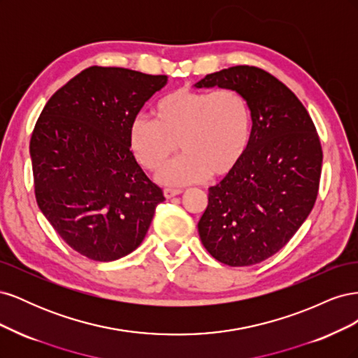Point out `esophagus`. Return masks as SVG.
Instances as JSON below:
<instances>
[{"label":"esophagus","mask_w":358,"mask_h":358,"mask_svg":"<svg viewBox=\"0 0 358 358\" xmlns=\"http://www.w3.org/2000/svg\"><path fill=\"white\" fill-rule=\"evenodd\" d=\"M179 194H182L180 189H173V188H166L164 189V197L166 199H173V197L179 196Z\"/></svg>","instance_id":"obj_1"}]
</instances>
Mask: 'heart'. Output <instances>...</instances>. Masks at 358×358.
I'll use <instances>...</instances> for the list:
<instances>
[{
    "label": "heart",
    "instance_id": "heart-1",
    "mask_svg": "<svg viewBox=\"0 0 358 358\" xmlns=\"http://www.w3.org/2000/svg\"><path fill=\"white\" fill-rule=\"evenodd\" d=\"M251 125V110L237 91L180 88L158 101L155 121L137 116L128 140L138 164L150 171L164 166L179 145L183 155L157 179L162 185L185 187L231 173L246 152Z\"/></svg>",
    "mask_w": 358,
    "mask_h": 358
}]
</instances>
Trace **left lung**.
<instances>
[{
	"instance_id": "obj_1",
	"label": "left lung",
	"mask_w": 358,
	"mask_h": 358,
	"mask_svg": "<svg viewBox=\"0 0 358 358\" xmlns=\"http://www.w3.org/2000/svg\"><path fill=\"white\" fill-rule=\"evenodd\" d=\"M194 86L237 91L252 119L243 158L209 188L201 243L227 266L262 263L288 243L315 204L322 166L315 125L294 92L262 69H224Z\"/></svg>"
}]
</instances>
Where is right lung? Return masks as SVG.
Masks as SVG:
<instances>
[{
    "label": "right lung",
    "instance_id": "right-lung-1",
    "mask_svg": "<svg viewBox=\"0 0 358 358\" xmlns=\"http://www.w3.org/2000/svg\"><path fill=\"white\" fill-rule=\"evenodd\" d=\"M167 76L90 67L43 109L29 155L41 213L74 251L115 262L143 242L162 189L129 150V127Z\"/></svg>",
    "mask_w": 358,
    "mask_h": 358
}]
</instances>
